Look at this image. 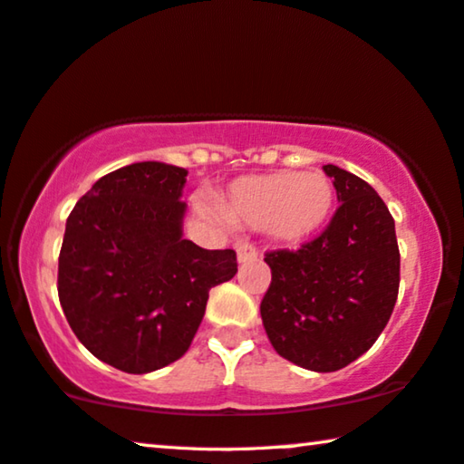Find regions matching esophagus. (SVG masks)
<instances>
[{
	"mask_svg": "<svg viewBox=\"0 0 464 464\" xmlns=\"http://www.w3.org/2000/svg\"><path fill=\"white\" fill-rule=\"evenodd\" d=\"M237 257H238V264H248V261L257 259L259 253H257V248H255L251 243H238Z\"/></svg>",
	"mask_w": 464,
	"mask_h": 464,
	"instance_id": "1",
	"label": "esophagus"
}]
</instances>
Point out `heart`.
<instances>
[{
  "mask_svg": "<svg viewBox=\"0 0 464 464\" xmlns=\"http://www.w3.org/2000/svg\"><path fill=\"white\" fill-rule=\"evenodd\" d=\"M337 192L324 173L272 171L243 176L226 188L219 209L227 219L266 227L280 243H304L333 216Z\"/></svg>",
  "mask_w": 464,
  "mask_h": 464,
  "instance_id": "obj_1",
  "label": "heart"
}]
</instances>
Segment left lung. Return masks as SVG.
I'll return each instance as SVG.
<instances>
[{"mask_svg": "<svg viewBox=\"0 0 464 464\" xmlns=\"http://www.w3.org/2000/svg\"><path fill=\"white\" fill-rule=\"evenodd\" d=\"M339 209L299 251L266 255L272 285L261 320L282 358L314 372H334L366 353L392 318L400 251L392 213L371 184L337 165Z\"/></svg>", "mask_w": 464, "mask_h": 464, "instance_id": "8db88e82", "label": "left lung"}]
</instances>
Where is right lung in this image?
Segmentation results:
<instances>
[{
	"label": "right lung",
	"instance_id": "add662e5",
	"mask_svg": "<svg viewBox=\"0 0 464 464\" xmlns=\"http://www.w3.org/2000/svg\"><path fill=\"white\" fill-rule=\"evenodd\" d=\"M184 167L144 160L100 178L66 219L58 297L72 333L130 374L182 358L213 286L238 272L232 248L184 238Z\"/></svg>",
	"mask_w": 464,
	"mask_h": 464
}]
</instances>
